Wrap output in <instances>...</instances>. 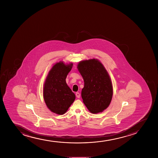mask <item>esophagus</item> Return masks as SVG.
Listing matches in <instances>:
<instances>
[{
	"label": "esophagus",
	"instance_id": "obj_1",
	"mask_svg": "<svg viewBox=\"0 0 158 158\" xmlns=\"http://www.w3.org/2000/svg\"><path fill=\"white\" fill-rule=\"evenodd\" d=\"M76 96L77 98H80V93L76 92Z\"/></svg>",
	"mask_w": 158,
	"mask_h": 158
}]
</instances>
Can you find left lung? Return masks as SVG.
I'll use <instances>...</instances> for the list:
<instances>
[{
	"label": "left lung",
	"instance_id": "1",
	"mask_svg": "<svg viewBox=\"0 0 158 158\" xmlns=\"http://www.w3.org/2000/svg\"><path fill=\"white\" fill-rule=\"evenodd\" d=\"M77 68L84 81L81 93L84 103L91 113L101 112L112 98V84L107 71L95 59L80 62Z\"/></svg>",
	"mask_w": 158,
	"mask_h": 158
}]
</instances>
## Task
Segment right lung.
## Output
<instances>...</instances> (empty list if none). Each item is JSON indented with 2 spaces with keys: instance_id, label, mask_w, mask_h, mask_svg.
I'll list each match as a JSON object with an SVG mask.
<instances>
[{
  "instance_id": "right-lung-1",
  "label": "right lung",
  "mask_w": 158,
  "mask_h": 158,
  "mask_svg": "<svg viewBox=\"0 0 158 158\" xmlns=\"http://www.w3.org/2000/svg\"><path fill=\"white\" fill-rule=\"evenodd\" d=\"M73 63L65 65L59 62L52 67L44 87V101L48 108L57 114L63 115L75 99V95L66 83Z\"/></svg>"
}]
</instances>
